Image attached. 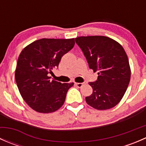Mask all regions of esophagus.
I'll return each instance as SVG.
<instances>
[{"mask_svg":"<svg viewBox=\"0 0 146 146\" xmlns=\"http://www.w3.org/2000/svg\"><path fill=\"white\" fill-rule=\"evenodd\" d=\"M85 82H76V85L77 87H78V88H81L82 85H85Z\"/></svg>","mask_w":146,"mask_h":146,"instance_id":"34e87169","label":"esophagus"}]
</instances>
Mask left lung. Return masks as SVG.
I'll return each instance as SVG.
<instances>
[{
	"instance_id": "left-lung-1",
	"label": "left lung",
	"mask_w": 146,
	"mask_h": 146,
	"mask_svg": "<svg viewBox=\"0 0 146 146\" xmlns=\"http://www.w3.org/2000/svg\"><path fill=\"white\" fill-rule=\"evenodd\" d=\"M76 42L83 52L98 80L90 82L92 94L86 102L98 110L115 107L126 92L131 78L129 59L122 46L104 36H79Z\"/></svg>"
}]
</instances>
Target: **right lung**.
<instances>
[{
    "mask_svg": "<svg viewBox=\"0 0 146 146\" xmlns=\"http://www.w3.org/2000/svg\"><path fill=\"white\" fill-rule=\"evenodd\" d=\"M73 39H41L23 48L15 72L16 83L26 103L36 111L51 113L61 108L71 83L50 80L61 57L73 48Z\"/></svg>",
    "mask_w": 146,
    "mask_h": 146,
    "instance_id": "obj_1",
    "label": "right lung"
}]
</instances>
